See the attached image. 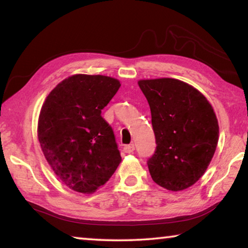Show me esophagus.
<instances>
[{
	"instance_id": "34e87169",
	"label": "esophagus",
	"mask_w": 248,
	"mask_h": 248,
	"mask_svg": "<svg viewBox=\"0 0 248 248\" xmlns=\"http://www.w3.org/2000/svg\"><path fill=\"white\" fill-rule=\"evenodd\" d=\"M124 151L125 153H128V154H130V153H132L133 151H134V145L133 144H129V145H125L124 148Z\"/></svg>"
}]
</instances>
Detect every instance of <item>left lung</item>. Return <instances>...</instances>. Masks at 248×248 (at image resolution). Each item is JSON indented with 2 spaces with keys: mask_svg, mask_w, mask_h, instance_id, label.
<instances>
[{
  "mask_svg": "<svg viewBox=\"0 0 248 248\" xmlns=\"http://www.w3.org/2000/svg\"><path fill=\"white\" fill-rule=\"evenodd\" d=\"M148 99L156 150L148 161L151 177L167 190L180 191L207 170L219 141V124L205 96L180 79L138 81Z\"/></svg>",
  "mask_w": 248,
  "mask_h": 248,
  "instance_id": "8db88e82",
  "label": "left lung"
}]
</instances>
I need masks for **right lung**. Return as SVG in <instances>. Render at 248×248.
<instances>
[{
	"mask_svg": "<svg viewBox=\"0 0 248 248\" xmlns=\"http://www.w3.org/2000/svg\"><path fill=\"white\" fill-rule=\"evenodd\" d=\"M120 86L119 79L106 75L74 74L43 104L37 127L40 148L70 189L93 194L120 164L114 132L100 116Z\"/></svg>",
	"mask_w": 248,
	"mask_h": 248,
	"instance_id": "right-lung-1",
	"label": "right lung"
}]
</instances>
